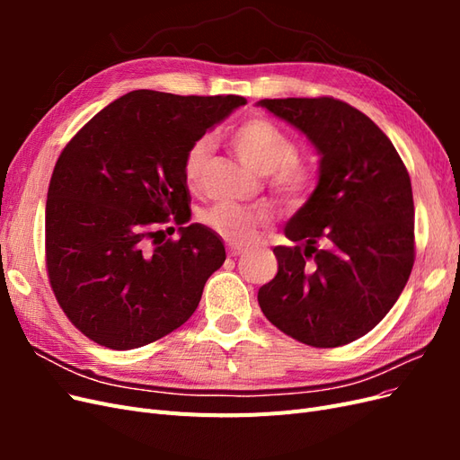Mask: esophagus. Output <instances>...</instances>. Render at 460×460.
I'll list each match as a JSON object with an SVG mask.
<instances>
[{
	"label": "esophagus",
	"mask_w": 460,
	"mask_h": 460,
	"mask_svg": "<svg viewBox=\"0 0 460 460\" xmlns=\"http://www.w3.org/2000/svg\"><path fill=\"white\" fill-rule=\"evenodd\" d=\"M247 252L245 247H240V245H230L228 247V255L230 257H240V255H243Z\"/></svg>",
	"instance_id": "1"
}]
</instances>
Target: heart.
I'll return each instance as SVG.
<instances>
[{
  "label": "heart",
  "instance_id": "1",
  "mask_svg": "<svg viewBox=\"0 0 460 460\" xmlns=\"http://www.w3.org/2000/svg\"><path fill=\"white\" fill-rule=\"evenodd\" d=\"M228 142L247 169L267 176L270 193L284 207L296 208L311 198L318 180L316 166L296 155V142L270 119L255 115L242 120L230 132ZM208 151L211 142L199 137L184 153L182 178L191 191H198L203 184ZM201 220L222 240L235 245L252 243L270 225L269 213L238 205H217L205 211Z\"/></svg>",
  "mask_w": 460,
  "mask_h": 460
}]
</instances>
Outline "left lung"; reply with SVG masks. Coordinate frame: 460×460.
<instances>
[{
    "label": "left lung",
    "instance_id": "left-lung-1",
    "mask_svg": "<svg viewBox=\"0 0 460 460\" xmlns=\"http://www.w3.org/2000/svg\"><path fill=\"white\" fill-rule=\"evenodd\" d=\"M309 137L318 184L274 247L278 274L259 289L270 323L311 347L368 333L394 307L414 264V203L407 166L358 109L333 97L262 100ZM323 247L318 248L317 243Z\"/></svg>",
    "mask_w": 460,
    "mask_h": 460
}]
</instances>
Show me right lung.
<instances>
[{
  "mask_svg": "<svg viewBox=\"0 0 460 460\" xmlns=\"http://www.w3.org/2000/svg\"><path fill=\"white\" fill-rule=\"evenodd\" d=\"M240 105L242 95L134 90L61 151L46 203V269L59 307L92 341L136 349L198 309L226 252L211 228L184 226L191 211L182 159ZM171 221L179 240L159 239Z\"/></svg>",
  "mask_w": 460,
  "mask_h": 460,
  "instance_id": "obj_1",
  "label": "right lung"
}]
</instances>
